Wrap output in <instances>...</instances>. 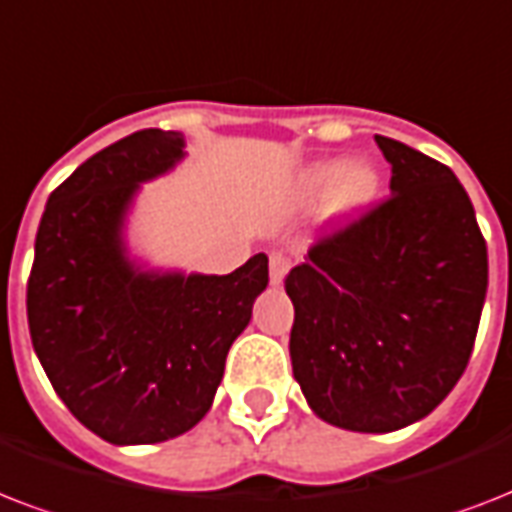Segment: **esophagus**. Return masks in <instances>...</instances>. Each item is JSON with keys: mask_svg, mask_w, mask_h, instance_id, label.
Returning <instances> with one entry per match:
<instances>
[{"mask_svg": "<svg viewBox=\"0 0 512 512\" xmlns=\"http://www.w3.org/2000/svg\"><path fill=\"white\" fill-rule=\"evenodd\" d=\"M289 273V257L281 255V252H273L271 255V284H284V276Z\"/></svg>", "mask_w": 512, "mask_h": 512, "instance_id": "1", "label": "esophagus"}]
</instances>
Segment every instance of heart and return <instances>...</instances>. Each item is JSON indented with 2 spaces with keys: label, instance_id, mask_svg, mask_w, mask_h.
I'll return each instance as SVG.
<instances>
[{
  "label": "heart",
  "instance_id": "b5f03b06",
  "mask_svg": "<svg viewBox=\"0 0 512 512\" xmlns=\"http://www.w3.org/2000/svg\"><path fill=\"white\" fill-rule=\"evenodd\" d=\"M380 172L369 162L342 164L337 159L316 162L297 177V199L313 204L321 196L327 197V212L337 220H356L372 207L380 196Z\"/></svg>",
  "mask_w": 512,
  "mask_h": 512
}]
</instances>
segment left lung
I'll return each mask as SVG.
<instances>
[{"instance_id":"obj_1","label":"left lung","mask_w":512,"mask_h":512,"mask_svg":"<svg viewBox=\"0 0 512 512\" xmlns=\"http://www.w3.org/2000/svg\"><path fill=\"white\" fill-rule=\"evenodd\" d=\"M390 196L321 236L284 279L292 372L329 425L390 433L428 417L473 353L489 257L446 164L377 135Z\"/></svg>"}]
</instances>
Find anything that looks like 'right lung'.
<instances>
[{
    "label": "right lung",
    "mask_w": 512,
    "mask_h": 512,
    "mask_svg": "<svg viewBox=\"0 0 512 512\" xmlns=\"http://www.w3.org/2000/svg\"><path fill=\"white\" fill-rule=\"evenodd\" d=\"M183 135L140 130L50 193L26 287L31 342L68 412L108 444H159L209 412L225 356L268 287V257L228 276L140 271L122 228L140 183L183 159Z\"/></svg>",
    "instance_id": "add662e5"
}]
</instances>
